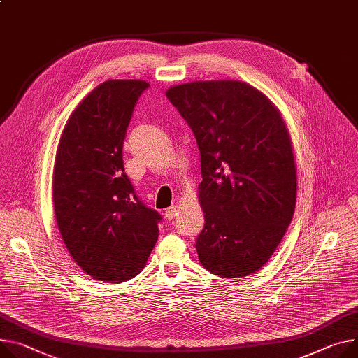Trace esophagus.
<instances>
[{
  "label": "esophagus",
  "instance_id": "34e87169",
  "mask_svg": "<svg viewBox=\"0 0 358 358\" xmlns=\"http://www.w3.org/2000/svg\"><path fill=\"white\" fill-rule=\"evenodd\" d=\"M176 213H178V206L176 205H172L171 208L164 210V216H166L168 221H172V219L176 216Z\"/></svg>",
  "mask_w": 358,
  "mask_h": 358
}]
</instances>
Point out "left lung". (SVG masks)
<instances>
[{
	"label": "left lung",
	"mask_w": 358,
	"mask_h": 358,
	"mask_svg": "<svg viewBox=\"0 0 358 358\" xmlns=\"http://www.w3.org/2000/svg\"><path fill=\"white\" fill-rule=\"evenodd\" d=\"M166 96L201 153L199 261L222 278L251 275L277 250L295 209V160L280 110L236 80L192 81Z\"/></svg>",
	"instance_id": "obj_1"
}]
</instances>
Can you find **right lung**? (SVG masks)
<instances>
[{
    "label": "right lung",
    "mask_w": 358,
    "mask_h": 358,
    "mask_svg": "<svg viewBox=\"0 0 358 358\" xmlns=\"http://www.w3.org/2000/svg\"><path fill=\"white\" fill-rule=\"evenodd\" d=\"M143 80H107L71 113L54 162L52 202L62 238L93 280L120 284L139 273L157 241L160 213L137 198L123 142Z\"/></svg>",
    "instance_id": "right-lung-1"
}]
</instances>
